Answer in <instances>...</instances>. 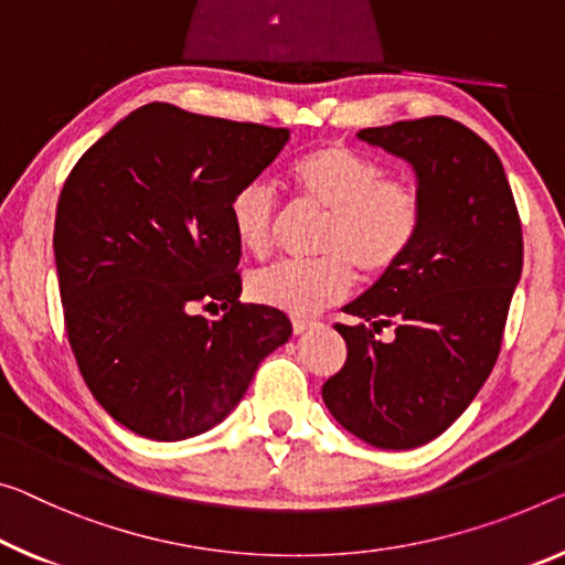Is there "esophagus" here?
I'll return each mask as SVG.
<instances>
[{"instance_id":"esophagus-1","label":"esophagus","mask_w":565,"mask_h":565,"mask_svg":"<svg viewBox=\"0 0 565 565\" xmlns=\"http://www.w3.org/2000/svg\"><path fill=\"white\" fill-rule=\"evenodd\" d=\"M318 323L316 320H310V318H292V333L295 335H300V333H306V331H310V328H316Z\"/></svg>"}]
</instances>
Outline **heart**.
Here are the masks:
<instances>
[{"instance_id":"heart-1","label":"heart","mask_w":565,"mask_h":565,"mask_svg":"<svg viewBox=\"0 0 565 565\" xmlns=\"http://www.w3.org/2000/svg\"><path fill=\"white\" fill-rule=\"evenodd\" d=\"M288 177L302 202L328 212L318 259H282L249 275L247 292L259 306L312 316L343 300L355 273L384 277L412 253L422 232L424 202L409 179L386 177L376 159L343 143L316 146L290 163ZM230 224L245 253H270L280 227V204L259 181L230 199Z\"/></svg>"}]
</instances>
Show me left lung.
<instances>
[{
    "mask_svg": "<svg viewBox=\"0 0 565 565\" xmlns=\"http://www.w3.org/2000/svg\"><path fill=\"white\" fill-rule=\"evenodd\" d=\"M359 138L412 163L424 220L404 263L343 308L361 323L335 326L349 359L323 402L366 445L414 449L472 404L498 361L523 230L498 153L467 126L429 116ZM386 324L392 344L372 338Z\"/></svg>",
    "mask_w": 565,
    "mask_h": 565,
    "instance_id": "left-lung-1",
    "label": "left lung"
}]
</instances>
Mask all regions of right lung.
<instances>
[{"label": "right lung", "mask_w": 565, "mask_h": 565, "mask_svg": "<svg viewBox=\"0 0 565 565\" xmlns=\"http://www.w3.org/2000/svg\"><path fill=\"white\" fill-rule=\"evenodd\" d=\"M288 138L149 103L73 167L52 234L67 341L95 402L126 429L179 441L216 427L292 335L282 310L239 302L227 210ZM196 305L223 316L196 317Z\"/></svg>", "instance_id": "add662e5"}]
</instances>
